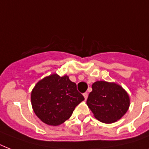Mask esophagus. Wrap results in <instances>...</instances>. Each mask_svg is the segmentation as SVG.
Masks as SVG:
<instances>
[{"mask_svg": "<svg viewBox=\"0 0 149 149\" xmlns=\"http://www.w3.org/2000/svg\"><path fill=\"white\" fill-rule=\"evenodd\" d=\"M84 98H85V100L87 99V97H88V93H84Z\"/></svg>", "mask_w": 149, "mask_h": 149, "instance_id": "34e87169", "label": "esophagus"}]
</instances>
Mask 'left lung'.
<instances>
[{
  "mask_svg": "<svg viewBox=\"0 0 149 149\" xmlns=\"http://www.w3.org/2000/svg\"><path fill=\"white\" fill-rule=\"evenodd\" d=\"M86 104L96 119L106 124L120 120L130 106V97L122 86L106 81H97L92 85Z\"/></svg>",
  "mask_w": 149,
  "mask_h": 149,
  "instance_id": "left-lung-1",
  "label": "left lung"
}]
</instances>
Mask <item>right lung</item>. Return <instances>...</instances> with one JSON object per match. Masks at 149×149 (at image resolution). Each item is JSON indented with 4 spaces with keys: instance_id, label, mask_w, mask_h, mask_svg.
<instances>
[{
    "instance_id": "add662e5",
    "label": "right lung",
    "mask_w": 149,
    "mask_h": 149,
    "mask_svg": "<svg viewBox=\"0 0 149 149\" xmlns=\"http://www.w3.org/2000/svg\"><path fill=\"white\" fill-rule=\"evenodd\" d=\"M84 100L77 84L67 75L51 74L36 84L31 93L32 109L42 122L51 126L62 125L71 117L75 107Z\"/></svg>"
}]
</instances>
